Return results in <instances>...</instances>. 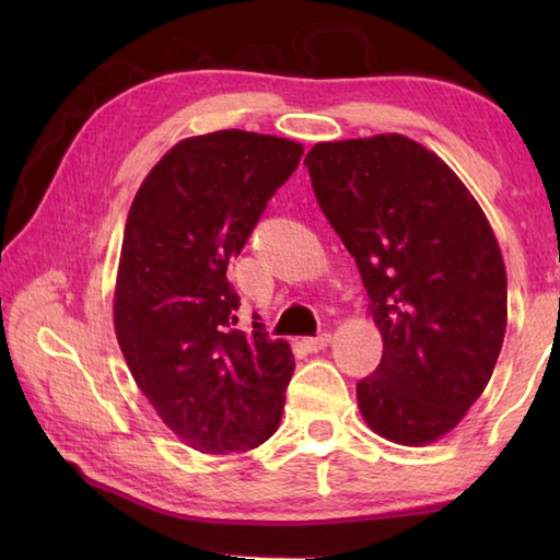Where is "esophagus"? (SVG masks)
<instances>
[{
    "label": "esophagus",
    "mask_w": 560,
    "mask_h": 560,
    "mask_svg": "<svg viewBox=\"0 0 560 560\" xmlns=\"http://www.w3.org/2000/svg\"><path fill=\"white\" fill-rule=\"evenodd\" d=\"M329 343V331H319L317 337H307V339H303V347L307 349V351H323L325 347Z\"/></svg>",
    "instance_id": "34e87169"
}]
</instances>
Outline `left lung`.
<instances>
[{
    "mask_svg": "<svg viewBox=\"0 0 560 560\" xmlns=\"http://www.w3.org/2000/svg\"><path fill=\"white\" fill-rule=\"evenodd\" d=\"M317 205L355 259L383 359L355 385L368 425L401 445L452 431L503 347L508 279L477 199L401 135L315 144Z\"/></svg>",
    "mask_w": 560,
    "mask_h": 560,
    "instance_id": "8db88e82",
    "label": "left lung"
}]
</instances>
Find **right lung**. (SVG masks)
Segmentation results:
<instances>
[{
  "instance_id": "obj_1",
  "label": "right lung",
  "mask_w": 560,
  "mask_h": 560,
  "mask_svg": "<svg viewBox=\"0 0 560 560\" xmlns=\"http://www.w3.org/2000/svg\"><path fill=\"white\" fill-rule=\"evenodd\" d=\"M301 156L295 141L241 129L185 139L129 209L117 341L163 423L209 455L253 450L281 421L293 353L259 323L237 327L225 271Z\"/></svg>"
}]
</instances>
